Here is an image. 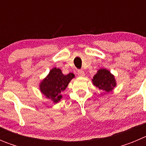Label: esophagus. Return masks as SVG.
<instances>
[{"mask_svg":"<svg viewBox=\"0 0 146 146\" xmlns=\"http://www.w3.org/2000/svg\"><path fill=\"white\" fill-rule=\"evenodd\" d=\"M77 75L79 76V77H84L85 72L82 70H78L77 71Z\"/></svg>","mask_w":146,"mask_h":146,"instance_id":"1","label":"esophagus"}]
</instances>
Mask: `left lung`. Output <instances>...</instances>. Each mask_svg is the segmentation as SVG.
I'll list each match as a JSON object with an SVG mask.
<instances>
[{"instance_id": "8db88e82", "label": "left lung", "mask_w": 146, "mask_h": 146, "mask_svg": "<svg viewBox=\"0 0 146 146\" xmlns=\"http://www.w3.org/2000/svg\"><path fill=\"white\" fill-rule=\"evenodd\" d=\"M93 84L102 91L110 92L116 86V81L113 74L106 69H100L92 79Z\"/></svg>"}]
</instances>
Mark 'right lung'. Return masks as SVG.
<instances>
[{"mask_svg":"<svg viewBox=\"0 0 146 146\" xmlns=\"http://www.w3.org/2000/svg\"><path fill=\"white\" fill-rule=\"evenodd\" d=\"M74 77L73 73L64 75L58 68H53L48 75L40 82V91L47 99L57 103L62 98L61 92L65 90L69 82Z\"/></svg>","mask_w":146,"mask_h":146,"instance_id":"right-lung-1","label":"right lung"}]
</instances>
